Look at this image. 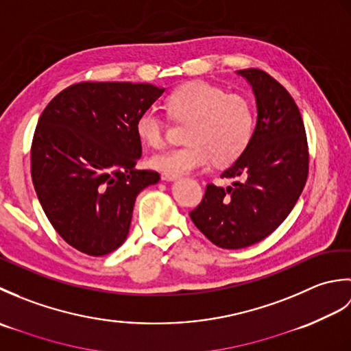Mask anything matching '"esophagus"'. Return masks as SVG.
<instances>
[{"label":"esophagus","mask_w":351,"mask_h":351,"mask_svg":"<svg viewBox=\"0 0 351 351\" xmlns=\"http://www.w3.org/2000/svg\"><path fill=\"white\" fill-rule=\"evenodd\" d=\"M161 180H164V181H175V180H178V175L167 173V171H164V173H161Z\"/></svg>","instance_id":"34e87169"}]
</instances>
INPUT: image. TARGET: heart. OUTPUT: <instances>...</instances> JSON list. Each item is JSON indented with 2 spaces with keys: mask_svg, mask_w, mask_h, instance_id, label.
<instances>
[{
  "mask_svg": "<svg viewBox=\"0 0 351 351\" xmlns=\"http://www.w3.org/2000/svg\"><path fill=\"white\" fill-rule=\"evenodd\" d=\"M167 116L185 126L182 147L156 154L151 164L173 175L205 169L215 161L226 166L237 161L247 147L255 125V113L247 98L226 93L205 81H191L175 88L166 98ZM166 119L154 110L140 113L136 134L141 143L160 149L166 145Z\"/></svg>",
  "mask_w": 351,
  "mask_h": 351,
  "instance_id": "heart-1",
  "label": "heart"
}]
</instances>
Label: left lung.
Returning <instances> with one entry per match:
<instances>
[{
	"mask_svg": "<svg viewBox=\"0 0 351 351\" xmlns=\"http://www.w3.org/2000/svg\"><path fill=\"white\" fill-rule=\"evenodd\" d=\"M256 98L258 122L243 155L221 173L232 187L208 184L190 219L221 249H243L288 217L309 173V147L299 107L263 69L240 71Z\"/></svg>",
	"mask_w": 351,
	"mask_h": 351,
	"instance_id": "obj_1",
	"label": "left lung"
}]
</instances>
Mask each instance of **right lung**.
Here are the masks:
<instances>
[{
	"label": "right lung",
	"mask_w": 351,
	"mask_h": 351,
	"mask_svg": "<svg viewBox=\"0 0 351 351\" xmlns=\"http://www.w3.org/2000/svg\"><path fill=\"white\" fill-rule=\"evenodd\" d=\"M162 92L83 81L40 114L29 149L33 185L52 228L78 252L104 256L122 245L137 195L158 182V171L136 169V121Z\"/></svg>",
	"instance_id": "obj_1"
}]
</instances>
